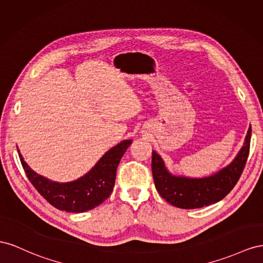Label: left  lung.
Wrapping results in <instances>:
<instances>
[{"instance_id": "1", "label": "left lung", "mask_w": 263, "mask_h": 263, "mask_svg": "<svg viewBox=\"0 0 263 263\" xmlns=\"http://www.w3.org/2000/svg\"><path fill=\"white\" fill-rule=\"evenodd\" d=\"M251 125L247 132L243 146L235 160L217 173L202 178L175 176L165 166L162 157L152 152L154 184L161 196L178 208L194 209L209 206L226 197L237 184L248 160Z\"/></svg>"}]
</instances>
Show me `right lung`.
Segmentation results:
<instances>
[{"instance_id":"add662e5","label":"right lung","mask_w":263,"mask_h":263,"mask_svg":"<svg viewBox=\"0 0 263 263\" xmlns=\"http://www.w3.org/2000/svg\"><path fill=\"white\" fill-rule=\"evenodd\" d=\"M132 140H124L110 148L86 175L69 183H57L36 174L20 155L29 182L50 205L59 211L84 213L99 206L114 191L120 160Z\"/></svg>"}]
</instances>
